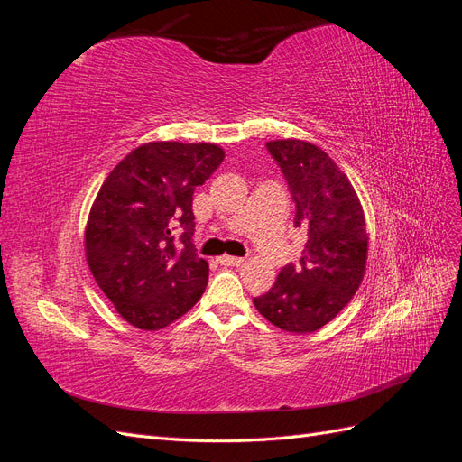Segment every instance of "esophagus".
Instances as JSON below:
<instances>
[{"label": "esophagus", "instance_id": "obj_1", "mask_svg": "<svg viewBox=\"0 0 462 462\" xmlns=\"http://www.w3.org/2000/svg\"><path fill=\"white\" fill-rule=\"evenodd\" d=\"M217 262L221 265H241L245 262V258H236V256H219Z\"/></svg>", "mask_w": 462, "mask_h": 462}]
</instances>
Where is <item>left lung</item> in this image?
<instances>
[{"label":"left lung","mask_w":462,"mask_h":462,"mask_svg":"<svg viewBox=\"0 0 462 462\" xmlns=\"http://www.w3.org/2000/svg\"><path fill=\"white\" fill-rule=\"evenodd\" d=\"M295 202V227L306 233L297 263L279 272L253 302L273 326L310 333L337 316L365 275L368 236L351 180L324 150L302 141L265 144Z\"/></svg>","instance_id":"8db88e82"}]
</instances>
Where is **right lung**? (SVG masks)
<instances>
[{"mask_svg":"<svg viewBox=\"0 0 462 462\" xmlns=\"http://www.w3.org/2000/svg\"><path fill=\"white\" fill-rule=\"evenodd\" d=\"M223 156L216 144H143L97 192L87 260L97 287L134 328L162 329L200 300L208 262L192 243V194Z\"/></svg>","mask_w":462,"mask_h":462,"instance_id":"add662e5","label":"right lung"}]
</instances>
